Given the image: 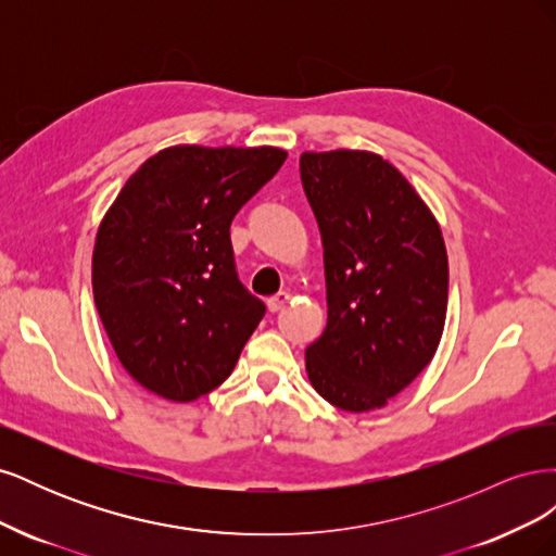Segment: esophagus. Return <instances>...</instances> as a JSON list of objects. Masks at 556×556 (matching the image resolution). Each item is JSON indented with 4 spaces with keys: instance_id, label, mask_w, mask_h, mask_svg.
<instances>
[{
    "instance_id": "esophagus-1",
    "label": "esophagus",
    "mask_w": 556,
    "mask_h": 556,
    "mask_svg": "<svg viewBox=\"0 0 556 556\" xmlns=\"http://www.w3.org/2000/svg\"><path fill=\"white\" fill-rule=\"evenodd\" d=\"M288 304H290V294L288 292H278V294L266 299V306H268V311H271V313L282 311Z\"/></svg>"
}]
</instances>
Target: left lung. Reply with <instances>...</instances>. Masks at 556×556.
<instances>
[{
	"label": "left lung",
	"mask_w": 556,
	"mask_h": 556,
	"mask_svg": "<svg viewBox=\"0 0 556 556\" xmlns=\"http://www.w3.org/2000/svg\"><path fill=\"white\" fill-rule=\"evenodd\" d=\"M299 169L327 278V327L306 348L308 378L336 408H382L425 371L441 341L447 311L441 227L380 155L304 153Z\"/></svg>",
	"instance_id": "1"
}]
</instances>
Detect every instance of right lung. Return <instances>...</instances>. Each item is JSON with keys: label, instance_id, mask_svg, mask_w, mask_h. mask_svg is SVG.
<instances>
[{"label": "right lung", "instance_id": "1", "mask_svg": "<svg viewBox=\"0 0 556 556\" xmlns=\"http://www.w3.org/2000/svg\"><path fill=\"white\" fill-rule=\"evenodd\" d=\"M280 148L160 150L97 231L94 304L125 371L169 401L223 384L266 313L239 280L233 215L282 166Z\"/></svg>", "mask_w": 556, "mask_h": 556}]
</instances>
